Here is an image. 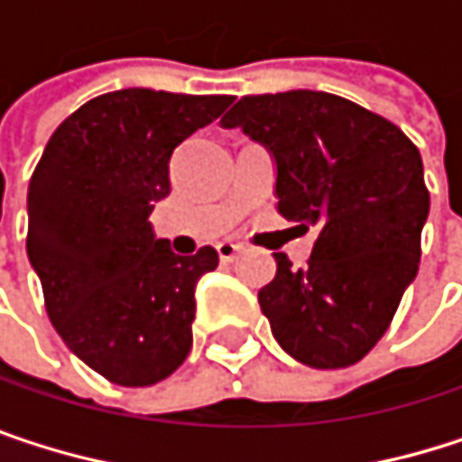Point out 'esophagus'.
Instances as JSON below:
<instances>
[{"mask_svg":"<svg viewBox=\"0 0 462 462\" xmlns=\"http://www.w3.org/2000/svg\"><path fill=\"white\" fill-rule=\"evenodd\" d=\"M217 254H219V259H222V262H232V259L240 254V245H237V243H232V240H222V243L217 245Z\"/></svg>","mask_w":462,"mask_h":462,"instance_id":"obj_1","label":"esophagus"}]
</instances>
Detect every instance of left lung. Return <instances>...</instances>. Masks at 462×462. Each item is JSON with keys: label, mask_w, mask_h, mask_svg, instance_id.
<instances>
[{"label": "left lung", "mask_w": 462, "mask_h": 462, "mask_svg": "<svg viewBox=\"0 0 462 462\" xmlns=\"http://www.w3.org/2000/svg\"><path fill=\"white\" fill-rule=\"evenodd\" d=\"M264 143L278 168V211L319 225L305 267L275 254L259 289L273 337L297 361L339 369L388 331L420 264L430 195L417 146L391 120L321 90L243 96L222 117Z\"/></svg>", "instance_id": "left-lung-1"}]
</instances>
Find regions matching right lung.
<instances>
[{
	"label": "right lung",
	"mask_w": 462,
	"mask_h": 462,
	"mask_svg": "<svg viewBox=\"0 0 462 462\" xmlns=\"http://www.w3.org/2000/svg\"><path fill=\"white\" fill-rule=\"evenodd\" d=\"M230 104L149 88L104 93L55 128L32 173L26 251L47 316L115 385H154L192 347L195 286L219 254L176 256L149 214L171 192L173 149Z\"/></svg>",
	"instance_id": "obj_1"
}]
</instances>
